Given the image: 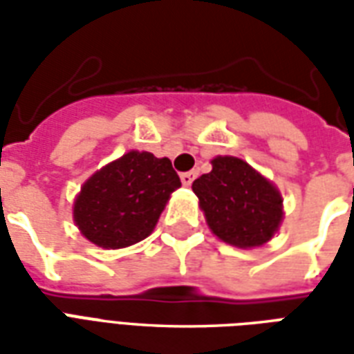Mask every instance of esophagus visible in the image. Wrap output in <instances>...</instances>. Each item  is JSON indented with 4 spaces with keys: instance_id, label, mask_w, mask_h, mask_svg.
I'll return each instance as SVG.
<instances>
[{
    "instance_id": "34e87169",
    "label": "esophagus",
    "mask_w": 354,
    "mask_h": 354,
    "mask_svg": "<svg viewBox=\"0 0 354 354\" xmlns=\"http://www.w3.org/2000/svg\"><path fill=\"white\" fill-rule=\"evenodd\" d=\"M180 180H182V184H184L185 187H189V185L193 184V180H195V172H184V174L180 176Z\"/></svg>"
}]
</instances>
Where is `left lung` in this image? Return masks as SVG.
I'll list each match as a JSON object with an SVG mask.
<instances>
[{"label":"left lung","mask_w":354,"mask_h":354,"mask_svg":"<svg viewBox=\"0 0 354 354\" xmlns=\"http://www.w3.org/2000/svg\"><path fill=\"white\" fill-rule=\"evenodd\" d=\"M210 162L212 170L192 185L210 231L237 248L269 243L284 218L277 185L233 155H218Z\"/></svg>","instance_id":"obj_1"}]
</instances>
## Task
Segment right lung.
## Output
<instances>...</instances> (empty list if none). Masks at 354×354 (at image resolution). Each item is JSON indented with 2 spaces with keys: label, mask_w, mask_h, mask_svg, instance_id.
<instances>
[{
  "label": "right lung",
  "mask_w": 354,
  "mask_h": 354,
  "mask_svg": "<svg viewBox=\"0 0 354 354\" xmlns=\"http://www.w3.org/2000/svg\"><path fill=\"white\" fill-rule=\"evenodd\" d=\"M180 185L170 159L132 149L81 185L73 201V222L93 245L127 248L151 235Z\"/></svg>",
  "instance_id": "1"
}]
</instances>
